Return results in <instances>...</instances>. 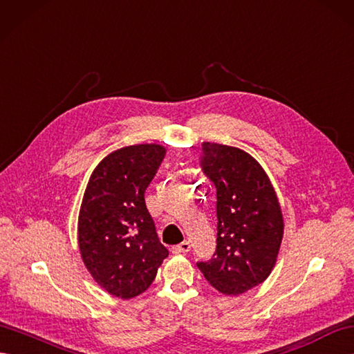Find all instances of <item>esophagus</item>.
<instances>
[{
    "label": "esophagus",
    "instance_id": "1",
    "mask_svg": "<svg viewBox=\"0 0 354 354\" xmlns=\"http://www.w3.org/2000/svg\"><path fill=\"white\" fill-rule=\"evenodd\" d=\"M189 251H191V243H189L187 240H185V242H182L180 245L172 246V252L174 254H187Z\"/></svg>",
    "mask_w": 354,
    "mask_h": 354
}]
</instances>
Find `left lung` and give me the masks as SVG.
<instances>
[{
  "label": "left lung",
  "instance_id": "8db88e82",
  "mask_svg": "<svg viewBox=\"0 0 354 354\" xmlns=\"http://www.w3.org/2000/svg\"><path fill=\"white\" fill-rule=\"evenodd\" d=\"M201 167L216 187L218 236L212 260L196 266L222 295H243L277 264L283 237L278 195L260 163L237 147L203 142Z\"/></svg>",
  "mask_w": 354,
  "mask_h": 354
}]
</instances>
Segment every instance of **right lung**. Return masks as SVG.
Returning a JSON list of instances; mask_svg holds the SVG:
<instances>
[{
	"label": "right lung",
	"mask_w": 354,
	"mask_h": 354,
	"mask_svg": "<svg viewBox=\"0 0 354 354\" xmlns=\"http://www.w3.org/2000/svg\"><path fill=\"white\" fill-rule=\"evenodd\" d=\"M159 144H136L103 158L91 172L77 218V246L99 286L120 299L147 290L168 257L145 205V189L165 158Z\"/></svg>",
	"instance_id": "obj_1"
}]
</instances>
